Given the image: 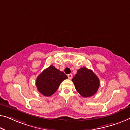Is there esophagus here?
<instances>
[{"label": "esophagus", "instance_id": "obj_1", "mask_svg": "<svg viewBox=\"0 0 130 130\" xmlns=\"http://www.w3.org/2000/svg\"><path fill=\"white\" fill-rule=\"evenodd\" d=\"M68 79H72V74H68Z\"/></svg>", "mask_w": 130, "mask_h": 130}]
</instances>
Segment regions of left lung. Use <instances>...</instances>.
Masks as SVG:
<instances>
[{"mask_svg":"<svg viewBox=\"0 0 130 130\" xmlns=\"http://www.w3.org/2000/svg\"><path fill=\"white\" fill-rule=\"evenodd\" d=\"M72 81L76 90L83 97L94 95L97 92L100 84L98 76L86 67L78 69Z\"/></svg>","mask_w":130,"mask_h":130,"instance_id":"8db88e82","label":"left lung"}]
</instances>
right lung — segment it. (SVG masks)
<instances>
[{"mask_svg": "<svg viewBox=\"0 0 130 130\" xmlns=\"http://www.w3.org/2000/svg\"><path fill=\"white\" fill-rule=\"evenodd\" d=\"M68 76L62 71L51 65L37 77L36 85L39 92L44 96H49L56 92L63 80Z\"/></svg>", "mask_w": 130, "mask_h": 130, "instance_id": "right-lung-1", "label": "right lung"}]
</instances>
